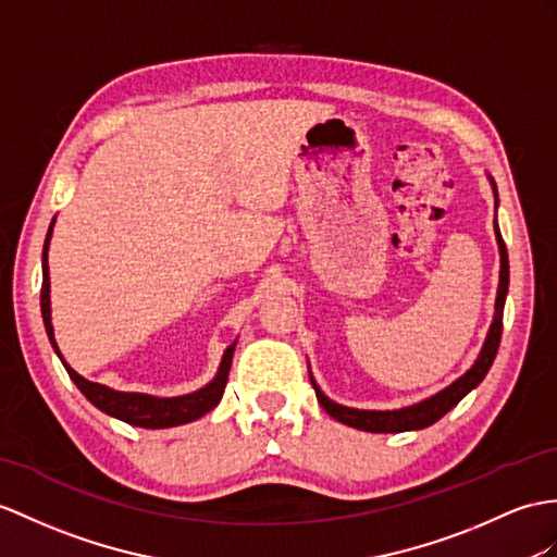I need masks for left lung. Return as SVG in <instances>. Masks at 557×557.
<instances>
[{
    "instance_id": "8db88e82",
    "label": "left lung",
    "mask_w": 557,
    "mask_h": 557,
    "mask_svg": "<svg viewBox=\"0 0 557 557\" xmlns=\"http://www.w3.org/2000/svg\"><path fill=\"white\" fill-rule=\"evenodd\" d=\"M492 188H494V196L498 200L496 194V184L490 176ZM496 240H498V252H500V276H498V290H496V314L494 321L490 325V333H486V341L482 345V351L478 361L470 366V371H466L463 375L458 377L456 383H451L449 387H444L437 395H432L423 401H418L413 406H404V409H395V411H363V409H349V406L343 404H335L329 397L323 395L319 389V385L314 383V377H311V385H314L317 392V399L319 404L325 409V413L333 416L335 420H341V423L349 425V428H357L363 432H406V430H423L432 423H437V420L449 413L454 406L463 399L470 389L478 387L484 375L490 373L494 357L498 351V343H500V331H504V305H506V295H508V250H506V243L500 238L498 232V224H496Z\"/></svg>"
}]
</instances>
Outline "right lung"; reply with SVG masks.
<instances>
[{
    "label": "right lung",
    "instance_id": "obj_1",
    "mask_svg": "<svg viewBox=\"0 0 557 557\" xmlns=\"http://www.w3.org/2000/svg\"><path fill=\"white\" fill-rule=\"evenodd\" d=\"M51 226H53V222H51ZM51 226H49V234L45 240V250H42V295H39V305H42V319H45V329H47V335L51 341V347L59 355V359L63 361L61 351L57 347V341H53L51 302H49V264H47L49 255L47 252H49ZM234 349H236V343L226 347L222 363H220V371H216V375L212 377V383L191 392V395L168 397V399L139 395V392H117V389H111L106 385L87 381V377L75 373L65 361H63V366H65L67 375H71V381L77 385V389L83 392V395L103 413L113 416L117 420H125V423H129V425L160 430V428H174V425L191 423V420H198L200 416H206L208 411L214 409L216 404H220L226 381H228V371H232Z\"/></svg>",
    "mask_w": 557,
    "mask_h": 557
}]
</instances>
